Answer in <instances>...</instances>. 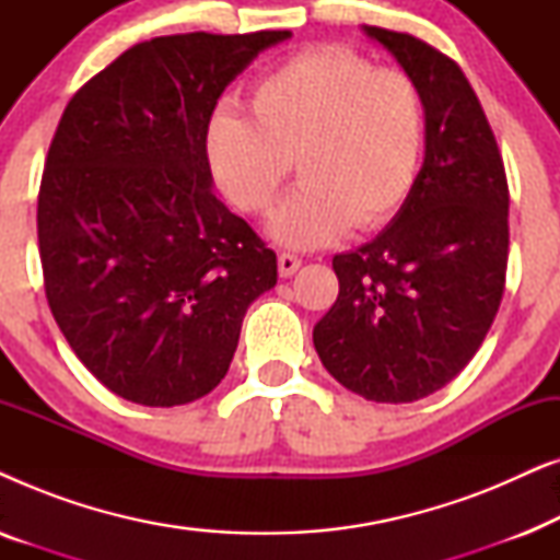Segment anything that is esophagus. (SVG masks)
<instances>
[{"label": "esophagus", "mask_w": 560, "mask_h": 560, "mask_svg": "<svg viewBox=\"0 0 560 560\" xmlns=\"http://www.w3.org/2000/svg\"><path fill=\"white\" fill-rule=\"evenodd\" d=\"M303 265V259L298 255H290V252H282L278 257V270H280V278H290V275L298 272V267Z\"/></svg>", "instance_id": "34e87169"}]
</instances>
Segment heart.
<instances>
[{"label":"heart","mask_w":560,"mask_h":560,"mask_svg":"<svg viewBox=\"0 0 560 560\" xmlns=\"http://www.w3.org/2000/svg\"><path fill=\"white\" fill-rule=\"evenodd\" d=\"M249 114L219 106L206 155L236 209H270L290 167L301 186L270 219L288 247H320L393 219L416 186L425 106L402 68H374L347 48H311L282 60L249 91Z\"/></svg>","instance_id":"obj_1"}]
</instances>
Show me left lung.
I'll list each match as a JSON object with an SVG mask.
<instances>
[{
  "label": "left lung",
  "instance_id": "1",
  "mask_svg": "<svg viewBox=\"0 0 560 560\" xmlns=\"http://www.w3.org/2000/svg\"><path fill=\"white\" fill-rule=\"evenodd\" d=\"M364 33L418 83L425 158L385 232L334 257L339 298L313 343L343 387L397 405L446 387L485 341L504 293L510 190L462 68L408 33Z\"/></svg>",
  "mask_w": 560,
  "mask_h": 560
}]
</instances>
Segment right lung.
I'll use <instances>...</instances> for the list:
<instances>
[{
	"instance_id": "add662e5",
	"label": "right lung",
	"mask_w": 560,
	"mask_h": 560,
	"mask_svg": "<svg viewBox=\"0 0 560 560\" xmlns=\"http://www.w3.org/2000/svg\"><path fill=\"white\" fill-rule=\"evenodd\" d=\"M290 30L152 37L83 83L52 135L37 242L52 318L114 395L173 408L224 380L278 257L213 194L206 127Z\"/></svg>"
}]
</instances>
